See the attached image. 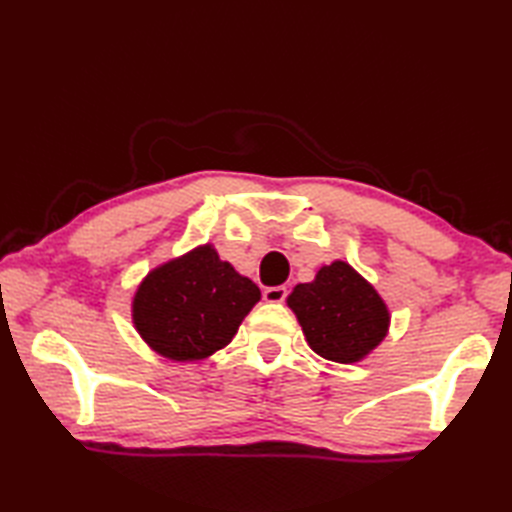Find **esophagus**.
<instances>
[{"label":"esophagus","mask_w":512,"mask_h":512,"mask_svg":"<svg viewBox=\"0 0 512 512\" xmlns=\"http://www.w3.org/2000/svg\"><path fill=\"white\" fill-rule=\"evenodd\" d=\"M288 297V290L284 286H273L264 290V301L266 303H284Z\"/></svg>","instance_id":"34e87169"}]
</instances>
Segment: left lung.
I'll return each instance as SVG.
<instances>
[{
    "label": "left lung",
    "instance_id": "obj_1",
    "mask_svg": "<svg viewBox=\"0 0 512 512\" xmlns=\"http://www.w3.org/2000/svg\"><path fill=\"white\" fill-rule=\"evenodd\" d=\"M312 352L334 363H358L383 343L391 314L376 288L336 259L286 299Z\"/></svg>",
    "mask_w": 512,
    "mask_h": 512
}]
</instances>
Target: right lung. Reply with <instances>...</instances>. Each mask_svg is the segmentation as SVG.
<instances>
[{
  "mask_svg": "<svg viewBox=\"0 0 512 512\" xmlns=\"http://www.w3.org/2000/svg\"><path fill=\"white\" fill-rule=\"evenodd\" d=\"M262 292L202 244L149 270L132 301V321L151 350L178 363L204 361L233 341Z\"/></svg>",
  "mask_w": 512,
  "mask_h": 512,
  "instance_id": "1",
  "label": "right lung"
}]
</instances>
